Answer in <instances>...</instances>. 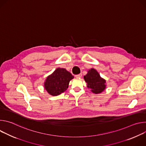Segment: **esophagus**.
Here are the masks:
<instances>
[{"instance_id":"34e87169","label":"esophagus","mask_w":146,"mask_h":146,"mask_svg":"<svg viewBox=\"0 0 146 146\" xmlns=\"http://www.w3.org/2000/svg\"><path fill=\"white\" fill-rule=\"evenodd\" d=\"M81 76H82V74H81V73H80V74H77V75L75 76V77H76V78H81Z\"/></svg>"}]
</instances>
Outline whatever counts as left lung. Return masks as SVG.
<instances>
[{
	"label": "left lung",
	"mask_w": 146,
	"mask_h": 146,
	"mask_svg": "<svg viewBox=\"0 0 146 146\" xmlns=\"http://www.w3.org/2000/svg\"><path fill=\"white\" fill-rule=\"evenodd\" d=\"M84 78L87 82V87L95 94L102 92L106 88V80L100 77L95 69H90L87 74L84 76Z\"/></svg>",
	"instance_id": "8db88e82"
}]
</instances>
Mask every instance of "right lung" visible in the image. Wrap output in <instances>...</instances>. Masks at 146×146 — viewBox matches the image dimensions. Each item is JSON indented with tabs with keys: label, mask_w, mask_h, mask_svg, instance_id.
<instances>
[{
	"label": "right lung",
	"mask_w": 146,
	"mask_h": 146,
	"mask_svg": "<svg viewBox=\"0 0 146 146\" xmlns=\"http://www.w3.org/2000/svg\"><path fill=\"white\" fill-rule=\"evenodd\" d=\"M74 76L64 68H57L48 76L44 82V88L52 96H57L68 88L70 81Z\"/></svg>",
	"instance_id": "obj_1"
}]
</instances>
